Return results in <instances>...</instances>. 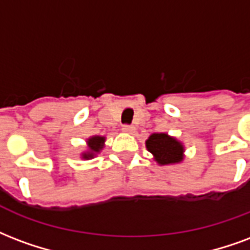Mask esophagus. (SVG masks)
I'll return each instance as SVG.
<instances>
[{"mask_svg":"<svg viewBox=\"0 0 250 250\" xmlns=\"http://www.w3.org/2000/svg\"><path fill=\"white\" fill-rule=\"evenodd\" d=\"M122 131H123L125 134H134L135 127L134 125H123V127H122Z\"/></svg>","mask_w":250,"mask_h":250,"instance_id":"34e87169","label":"esophagus"}]
</instances>
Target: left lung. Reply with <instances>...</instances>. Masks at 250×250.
<instances>
[{
	"label": "left lung",
	"mask_w": 250,
	"mask_h": 250,
	"mask_svg": "<svg viewBox=\"0 0 250 250\" xmlns=\"http://www.w3.org/2000/svg\"><path fill=\"white\" fill-rule=\"evenodd\" d=\"M146 148L159 166H173L184 160V144L166 132H155L146 140Z\"/></svg>",
	"instance_id": "8db88e82"
}]
</instances>
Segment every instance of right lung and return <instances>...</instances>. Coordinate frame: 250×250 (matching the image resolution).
Returning <instances> with one entry per match:
<instances>
[{"label": "right lung", "mask_w": 250, "mask_h": 250, "mask_svg": "<svg viewBox=\"0 0 250 250\" xmlns=\"http://www.w3.org/2000/svg\"><path fill=\"white\" fill-rule=\"evenodd\" d=\"M104 142H106V138H104V136H101V135L90 136V138L86 140L87 149L81 153V158H82L83 160H88V159L95 158L98 153L103 149V147H104Z\"/></svg>", "instance_id": "right-lung-1"}]
</instances>
